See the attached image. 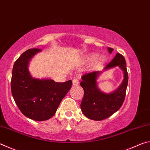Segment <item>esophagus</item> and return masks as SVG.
<instances>
[{"label": "esophagus", "instance_id": "1", "mask_svg": "<svg viewBox=\"0 0 150 150\" xmlns=\"http://www.w3.org/2000/svg\"><path fill=\"white\" fill-rule=\"evenodd\" d=\"M78 84H79L78 80L75 79H73V85H77Z\"/></svg>", "mask_w": 150, "mask_h": 150}]
</instances>
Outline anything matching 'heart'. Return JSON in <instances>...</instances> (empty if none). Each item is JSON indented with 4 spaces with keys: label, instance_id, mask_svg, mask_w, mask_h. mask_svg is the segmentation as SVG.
Returning <instances> with one entry per match:
<instances>
[{
    "label": "heart",
    "instance_id": "heart-1",
    "mask_svg": "<svg viewBox=\"0 0 150 150\" xmlns=\"http://www.w3.org/2000/svg\"><path fill=\"white\" fill-rule=\"evenodd\" d=\"M98 57V55L96 54H95V53H93V54H91L90 55H89V59H95L96 57ZM98 62L99 63H101L103 62V59L102 58H100L99 59H98Z\"/></svg>",
    "mask_w": 150,
    "mask_h": 150
}]
</instances>
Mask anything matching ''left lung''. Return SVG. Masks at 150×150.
Listing matches in <instances>:
<instances>
[{"label": "left lung", "instance_id": "1", "mask_svg": "<svg viewBox=\"0 0 150 150\" xmlns=\"http://www.w3.org/2000/svg\"><path fill=\"white\" fill-rule=\"evenodd\" d=\"M110 54L113 49L108 47ZM118 66L123 71L124 79L117 89L110 93L101 91L97 86L96 80L103 71H93L83 75L80 85L84 90V96L81 101V108L83 115L93 120H102L118 111L124 103L128 86V72L125 59L120 54H116L113 59L103 71Z\"/></svg>", "mask_w": 150, "mask_h": 150}]
</instances>
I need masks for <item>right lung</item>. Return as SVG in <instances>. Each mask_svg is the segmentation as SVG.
Segmentation results:
<instances>
[{
    "label": "right lung",
    "instance_id": "add662e5",
    "mask_svg": "<svg viewBox=\"0 0 150 150\" xmlns=\"http://www.w3.org/2000/svg\"><path fill=\"white\" fill-rule=\"evenodd\" d=\"M39 49H30L15 62L12 69L11 91L22 113L36 121L52 118L61 101L71 88L72 81L55 82L50 79L32 77L28 70L29 62Z\"/></svg>",
    "mask_w": 150,
    "mask_h": 150
}]
</instances>
